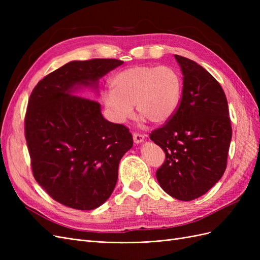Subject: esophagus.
<instances>
[{"mask_svg": "<svg viewBox=\"0 0 260 260\" xmlns=\"http://www.w3.org/2000/svg\"><path fill=\"white\" fill-rule=\"evenodd\" d=\"M133 141H135V143H137V144L142 143L144 141V136L141 135V133L135 132V133H133Z\"/></svg>", "mask_w": 260, "mask_h": 260, "instance_id": "esophagus-1", "label": "esophagus"}]
</instances>
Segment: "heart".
I'll return each mask as SVG.
<instances>
[{"label":"heart","mask_w":260,"mask_h":260,"mask_svg":"<svg viewBox=\"0 0 260 260\" xmlns=\"http://www.w3.org/2000/svg\"><path fill=\"white\" fill-rule=\"evenodd\" d=\"M112 89L102 93V101L117 123L127 121L133 105L141 119L159 124L171 119L182 96V79L169 66H133L116 74Z\"/></svg>","instance_id":"obj_1"}]
</instances>
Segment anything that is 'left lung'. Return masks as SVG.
I'll return each mask as SVG.
<instances>
[{
    "mask_svg": "<svg viewBox=\"0 0 260 260\" xmlns=\"http://www.w3.org/2000/svg\"><path fill=\"white\" fill-rule=\"evenodd\" d=\"M182 70V98L176 114L149 139L166 153L156 171L162 190L180 201L200 198L221 179L232 138L221 85L198 62L175 55Z\"/></svg>",
    "mask_w": 260,
    "mask_h": 260,
    "instance_id": "1",
    "label": "left lung"
}]
</instances>
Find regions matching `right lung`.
<instances>
[{
	"label": "right lung",
	"mask_w": 260,
	"mask_h": 260,
	"mask_svg": "<svg viewBox=\"0 0 260 260\" xmlns=\"http://www.w3.org/2000/svg\"><path fill=\"white\" fill-rule=\"evenodd\" d=\"M123 64L113 58L67 62L31 93L25 135L34 177L53 200L91 210L112 195L122 156L133 145L123 124L106 120L99 102L77 96Z\"/></svg>",
	"instance_id": "obj_1"
}]
</instances>
